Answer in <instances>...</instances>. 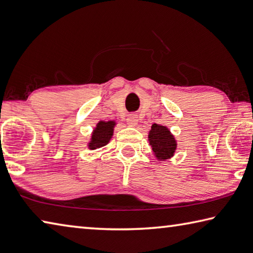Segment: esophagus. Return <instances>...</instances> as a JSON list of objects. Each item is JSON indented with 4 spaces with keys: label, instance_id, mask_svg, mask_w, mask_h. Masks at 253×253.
<instances>
[{
    "label": "esophagus",
    "instance_id": "34e87169",
    "mask_svg": "<svg viewBox=\"0 0 253 253\" xmlns=\"http://www.w3.org/2000/svg\"><path fill=\"white\" fill-rule=\"evenodd\" d=\"M137 118H136V116H134V114H130V116L127 117V119H126V123H127V126H135L136 125H137Z\"/></svg>",
    "mask_w": 253,
    "mask_h": 253
}]
</instances>
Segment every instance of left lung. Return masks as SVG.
<instances>
[{"label":"left lung","instance_id":"1","mask_svg":"<svg viewBox=\"0 0 253 253\" xmlns=\"http://www.w3.org/2000/svg\"><path fill=\"white\" fill-rule=\"evenodd\" d=\"M149 143L153 154L159 161H166L173 157L177 143L169 127L161 125H152L149 131Z\"/></svg>","mask_w":253,"mask_h":253}]
</instances>
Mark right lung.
Instances as JSON below:
<instances>
[{"instance_id": "add662e5", "label": "right lung", "mask_w": 253, "mask_h": 253, "mask_svg": "<svg viewBox=\"0 0 253 253\" xmlns=\"http://www.w3.org/2000/svg\"><path fill=\"white\" fill-rule=\"evenodd\" d=\"M116 125V121H99L96 127L93 128L91 137L88 143L89 149L96 150L107 145L113 135V128Z\"/></svg>"}]
</instances>
